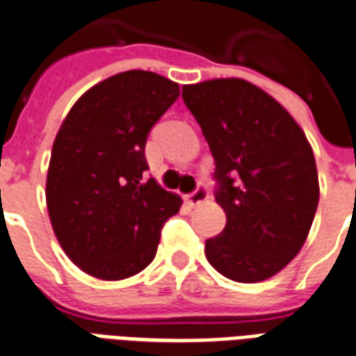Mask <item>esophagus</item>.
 <instances>
[{"mask_svg":"<svg viewBox=\"0 0 356 356\" xmlns=\"http://www.w3.org/2000/svg\"><path fill=\"white\" fill-rule=\"evenodd\" d=\"M207 198H209V191H207V186H205V185H200L196 191L188 194V202H191L192 205L204 204Z\"/></svg>","mask_w":356,"mask_h":356,"instance_id":"obj_1","label":"esophagus"}]
</instances>
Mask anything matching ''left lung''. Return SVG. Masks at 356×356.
<instances>
[{
	"label": "left lung",
	"instance_id": "left-lung-1",
	"mask_svg": "<svg viewBox=\"0 0 356 356\" xmlns=\"http://www.w3.org/2000/svg\"><path fill=\"white\" fill-rule=\"evenodd\" d=\"M215 158V200L226 213L205 257L225 277L257 283L302 249L318 204L312 145L285 107L243 79L183 86Z\"/></svg>",
	"mask_w": 356,
	"mask_h": 356
}]
</instances>
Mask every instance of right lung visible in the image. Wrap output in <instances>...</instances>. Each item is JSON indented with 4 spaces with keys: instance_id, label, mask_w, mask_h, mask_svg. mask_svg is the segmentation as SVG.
<instances>
[{
    "instance_id": "right-lung-1",
    "label": "right lung",
    "mask_w": 356,
    "mask_h": 356,
    "mask_svg": "<svg viewBox=\"0 0 356 356\" xmlns=\"http://www.w3.org/2000/svg\"><path fill=\"white\" fill-rule=\"evenodd\" d=\"M151 71L105 79L79 97L52 145L47 207L65 254L105 281L136 275L156 257L181 198L147 177L145 145L179 97Z\"/></svg>"
}]
</instances>
